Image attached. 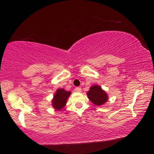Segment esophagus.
Returning <instances> with one entry per match:
<instances>
[{
    "mask_svg": "<svg viewBox=\"0 0 154 154\" xmlns=\"http://www.w3.org/2000/svg\"><path fill=\"white\" fill-rule=\"evenodd\" d=\"M75 90L77 92H80L81 91H82V88H81V87H76V88H75Z\"/></svg>",
    "mask_w": 154,
    "mask_h": 154,
    "instance_id": "34e87169",
    "label": "esophagus"
}]
</instances>
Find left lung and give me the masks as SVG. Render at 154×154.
I'll list each match as a JSON object with an SVG mask.
<instances>
[{"instance_id": "left-lung-1", "label": "left lung", "mask_w": 154, "mask_h": 154, "mask_svg": "<svg viewBox=\"0 0 154 154\" xmlns=\"http://www.w3.org/2000/svg\"><path fill=\"white\" fill-rule=\"evenodd\" d=\"M88 98L96 105H102L108 100V96L98 85H93L87 93Z\"/></svg>"}]
</instances>
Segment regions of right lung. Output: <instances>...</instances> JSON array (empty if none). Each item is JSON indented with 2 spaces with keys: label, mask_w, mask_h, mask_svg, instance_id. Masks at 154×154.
I'll return each mask as SVG.
<instances>
[{
  "label": "right lung",
  "mask_w": 154,
  "mask_h": 154,
  "mask_svg": "<svg viewBox=\"0 0 154 154\" xmlns=\"http://www.w3.org/2000/svg\"><path fill=\"white\" fill-rule=\"evenodd\" d=\"M71 94V92L65 91L64 89H58L54 96L52 105L57 110H60L66 103V100Z\"/></svg>",
  "instance_id": "obj_1"
}]
</instances>
